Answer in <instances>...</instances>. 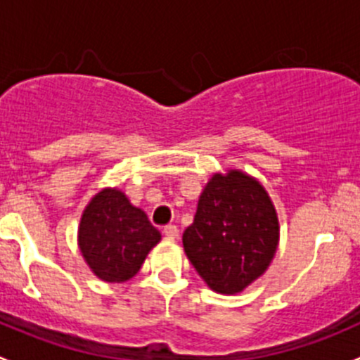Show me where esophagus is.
Masks as SVG:
<instances>
[{
  "instance_id": "34e87169",
  "label": "esophagus",
  "mask_w": 360,
  "mask_h": 360,
  "mask_svg": "<svg viewBox=\"0 0 360 360\" xmlns=\"http://www.w3.org/2000/svg\"><path fill=\"white\" fill-rule=\"evenodd\" d=\"M163 235H165L169 240H176V238L179 237V230H177V226H174V224H169V226L163 228Z\"/></svg>"
}]
</instances>
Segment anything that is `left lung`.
I'll return each instance as SVG.
<instances>
[{
  "label": "left lung",
  "mask_w": 360,
  "mask_h": 360,
  "mask_svg": "<svg viewBox=\"0 0 360 360\" xmlns=\"http://www.w3.org/2000/svg\"><path fill=\"white\" fill-rule=\"evenodd\" d=\"M278 217L257 179L242 170L214 174L183 233L188 259L219 294L244 291L266 271L277 252Z\"/></svg>",
  "instance_id": "8db88e82"
}]
</instances>
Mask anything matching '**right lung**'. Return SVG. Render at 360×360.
Returning <instances> with one entry per match:
<instances>
[{"label": "right lung", "mask_w": 360, "mask_h": 360, "mask_svg": "<svg viewBox=\"0 0 360 360\" xmlns=\"http://www.w3.org/2000/svg\"><path fill=\"white\" fill-rule=\"evenodd\" d=\"M160 240L146 212L116 188H104L89 202L78 226L83 259L104 282L132 278Z\"/></svg>", "instance_id": "add662e5"}]
</instances>
